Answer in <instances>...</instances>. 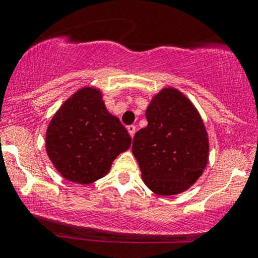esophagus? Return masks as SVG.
<instances>
[{
  "instance_id": "1",
  "label": "esophagus",
  "mask_w": 258,
  "mask_h": 258,
  "mask_svg": "<svg viewBox=\"0 0 258 258\" xmlns=\"http://www.w3.org/2000/svg\"><path fill=\"white\" fill-rule=\"evenodd\" d=\"M127 131H128L130 136L133 138V136H135V133H136V126H133V125L127 126Z\"/></svg>"
}]
</instances>
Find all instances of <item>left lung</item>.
Instances as JSON below:
<instances>
[{
	"mask_svg": "<svg viewBox=\"0 0 258 258\" xmlns=\"http://www.w3.org/2000/svg\"><path fill=\"white\" fill-rule=\"evenodd\" d=\"M148 126L135 135L132 153L150 190H186L209 161V136L199 111L182 92L162 88L146 110Z\"/></svg>",
	"mask_w": 258,
	"mask_h": 258,
	"instance_id": "1",
	"label": "left lung"
}]
</instances>
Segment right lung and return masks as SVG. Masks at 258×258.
<instances>
[{"label":"right lung","mask_w":258,"mask_h":258,"mask_svg":"<svg viewBox=\"0 0 258 258\" xmlns=\"http://www.w3.org/2000/svg\"><path fill=\"white\" fill-rule=\"evenodd\" d=\"M102 92L84 87L58 109L46 132V152L65 179L90 184L104 177L131 137L106 110Z\"/></svg>","instance_id":"obj_1"}]
</instances>
